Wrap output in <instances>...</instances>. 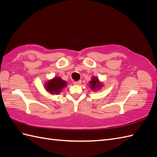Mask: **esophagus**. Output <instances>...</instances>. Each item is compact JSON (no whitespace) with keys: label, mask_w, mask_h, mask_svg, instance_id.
<instances>
[{"label":"esophagus","mask_w":157,"mask_h":157,"mask_svg":"<svg viewBox=\"0 0 157 157\" xmlns=\"http://www.w3.org/2000/svg\"><path fill=\"white\" fill-rule=\"evenodd\" d=\"M81 83H82V81H81V80H79V81L74 82V85H77V86L80 85V84H81Z\"/></svg>","instance_id":"obj_1"}]
</instances>
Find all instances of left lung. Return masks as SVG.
Segmentation results:
<instances>
[{
  "label": "left lung",
  "instance_id": "8db88e82",
  "mask_svg": "<svg viewBox=\"0 0 157 157\" xmlns=\"http://www.w3.org/2000/svg\"><path fill=\"white\" fill-rule=\"evenodd\" d=\"M89 85L90 86V89L92 91H97L99 90L102 86H103V83L100 82L97 77L94 76L89 82Z\"/></svg>",
  "mask_w": 157,
  "mask_h": 157
}]
</instances>
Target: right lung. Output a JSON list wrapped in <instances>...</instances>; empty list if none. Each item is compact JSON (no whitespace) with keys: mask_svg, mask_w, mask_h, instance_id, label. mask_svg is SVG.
Wrapping results in <instances>:
<instances>
[{"mask_svg":"<svg viewBox=\"0 0 157 157\" xmlns=\"http://www.w3.org/2000/svg\"><path fill=\"white\" fill-rule=\"evenodd\" d=\"M66 86L67 82L60 77H54L44 84L45 90L52 95H58Z\"/></svg>","mask_w":157,"mask_h":157,"instance_id":"right-lung-1","label":"right lung"}]
</instances>
